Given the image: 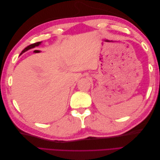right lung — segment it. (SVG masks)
I'll return each mask as SVG.
<instances>
[{"label":"right lung","mask_w":160,"mask_h":160,"mask_svg":"<svg viewBox=\"0 0 160 160\" xmlns=\"http://www.w3.org/2000/svg\"><path fill=\"white\" fill-rule=\"evenodd\" d=\"M41 42H37L33 43V44H31V45H30L29 46L25 48V49H24L22 51V52H21V55L22 54L23 52H25V51H28V50H29V49H32V48H35V47L38 46V45H39L41 44Z\"/></svg>","instance_id":"right-lung-1"}]
</instances>
